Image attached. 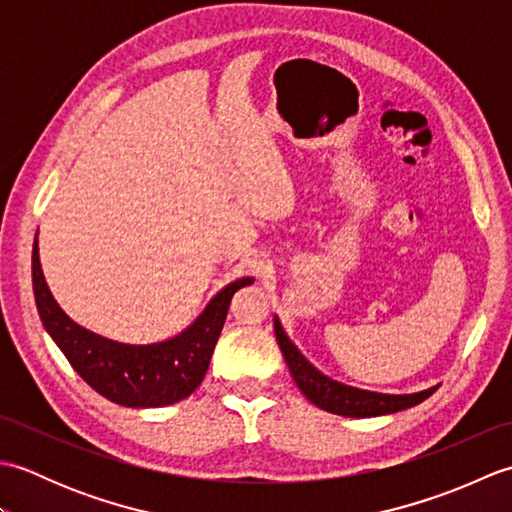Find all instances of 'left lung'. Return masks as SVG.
Listing matches in <instances>:
<instances>
[{
  "label": "left lung",
  "mask_w": 512,
  "mask_h": 512,
  "mask_svg": "<svg viewBox=\"0 0 512 512\" xmlns=\"http://www.w3.org/2000/svg\"><path fill=\"white\" fill-rule=\"evenodd\" d=\"M275 336L281 347V354L286 358V365L295 378L301 394L306 396L312 405H317L323 411L336 413L345 418H376L396 413L402 409L416 407L422 400H427L438 385L429 389L416 391V394H380V391L358 389L352 385L339 383L330 376H325L321 369L314 367L306 356L299 352V347L290 341L284 325L275 314Z\"/></svg>",
  "instance_id": "obj_1"
}]
</instances>
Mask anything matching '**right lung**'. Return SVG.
I'll return each mask as SVG.
<instances>
[{
    "mask_svg": "<svg viewBox=\"0 0 512 512\" xmlns=\"http://www.w3.org/2000/svg\"><path fill=\"white\" fill-rule=\"evenodd\" d=\"M253 281L239 277L226 284L187 328L165 341L121 343L83 328L61 310L43 277L39 233L32 246V290L43 328L85 383L116 405L132 409L165 407L193 394L209 369L233 295Z\"/></svg>",
    "mask_w": 512,
    "mask_h": 512,
    "instance_id": "right-lung-1",
    "label": "right lung"
}]
</instances>
